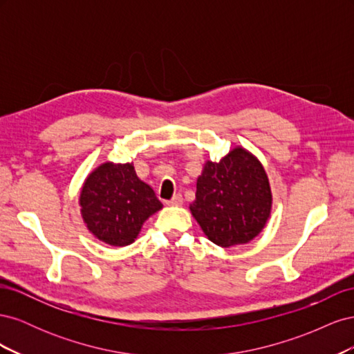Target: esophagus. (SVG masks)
I'll list each match as a JSON object with an SVG mask.
<instances>
[{
  "mask_svg": "<svg viewBox=\"0 0 354 354\" xmlns=\"http://www.w3.org/2000/svg\"><path fill=\"white\" fill-rule=\"evenodd\" d=\"M167 203L171 207H180L183 203V198H181V195H174L173 199H169Z\"/></svg>",
  "mask_w": 354,
  "mask_h": 354,
  "instance_id": "esophagus-1",
  "label": "esophagus"
}]
</instances>
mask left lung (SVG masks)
I'll use <instances>...</instances> for the list:
<instances>
[{"instance_id": "left-lung-1", "label": "left lung", "mask_w": 354, "mask_h": 354, "mask_svg": "<svg viewBox=\"0 0 354 354\" xmlns=\"http://www.w3.org/2000/svg\"><path fill=\"white\" fill-rule=\"evenodd\" d=\"M189 209L205 236L221 248L259 236L270 218L273 195L260 159L242 146L218 162L207 159Z\"/></svg>"}]
</instances>
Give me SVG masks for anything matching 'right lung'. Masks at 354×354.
<instances>
[{
	"label": "right lung",
	"instance_id": "right-lung-1",
	"mask_svg": "<svg viewBox=\"0 0 354 354\" xmlns=\"http://www.w3.org/2000/svg\"><path fill=\"white\" fill-rule=\"evenodd\" d=\"M80 211L95 239L111 246H127L140 233L145 221L162 209L153 189L136 174L133 164L104 160L84 180Z\"/></svg>",
	"mask_w": 354,
	"mask_h": 354
}]
</instances>
